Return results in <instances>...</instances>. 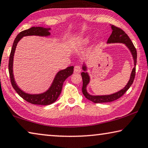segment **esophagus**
I'll return each mask as SVG.
<instances>
[{
	"mask_svg": "<svg viewBox=\"0 0 148 148\" xmlns=\"http://www.w3.org/2000/svg\"><path fill=\"white\" fill-rule=\"evenodd\" d=\"M81 70H82V69L79 65H76L74 66V72H76V73H79V72H80Z\"/></svg>",
	"mask_w": 148,
	"mask_h": 148,
	"instance_id": "1",
	"label": "esophagus"
}]
</instances>
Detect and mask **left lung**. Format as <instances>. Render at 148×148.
Here are the masks:
<instances>
[{"instance_id": "left-lung-1", "label": "left lung", "mask_w": 148, "mask_h": 148, "mask_svg": "<svg viewBox=\"0 0 148 148\" xmlns=\"http://www.w3.org/2000/svg\"><path fill=\"white\" fill-rule=\"evenodd\" d=\"M111 28L112 29V34L110 37H109L107 40V43H125L126 46L128 47V48L130 49L132 53V57L134 60V68L132 73L130 75V80L127 84L125 88L119 91V92H116L114 94L109 95H101V96H93L90 94H88V93L86 91V86L88 85V84L90 82V77H89L88 73L86 72H82L81 75L82 77V81H83V86H82V93L87 98V99L90 100L91 101H92L95 103H107V102H111L113 101L114 100H116L122 97L125 93L126 92L130 87L132 86V84L134 82V79L135 78L136 75V62H137V51L134 45L132 43V42L131 41L130 39L129 38L128 35L123 31V29L120 27H118L115 26V25H112L111 26ZM86 66H84L83 67L84 70H86Z\"/></svg>"}]
</instances>
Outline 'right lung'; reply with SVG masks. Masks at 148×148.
<instances>
[{
  "label": "right lung",
  "instance_id": "add662e5",
  "mask_svg": "<svg viewBox=\"0 0 148 148\" xmlns=\"http://www.w3.org/2000/svg\"><path fill=\"white\" fill-rule=\"evenodd\" d=\"M49 29H46L41 27H32L28 29L23 30L19 34L16 36V39L14 41L12 47L11 49V52L9 57L8 63V71L10 75V82L13 88L19 95L21 97L23 98L27 102L30 103L34 105H48L52 104L57 99L58 96L61 93L63 83L68 77L71 76L74 72V66H69L66 69L62 70H60L56 75L55 78L54 79L53 82L51 85V88L49 90L42 94L38 95H30L25 93L22 91L18 88L15 83L14 79L12 66H13V57L14 51L18 43L22 37L23 36H47L50 35V33L48 32Z\"/></svg>",
  "mask_w": 148,
  "mask_h": 148
}]
</instances>
